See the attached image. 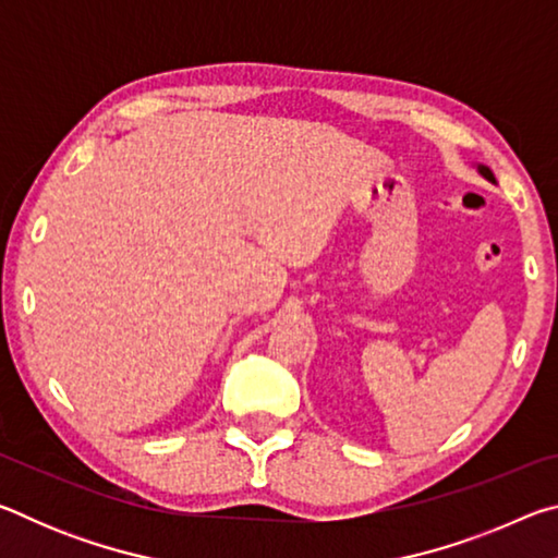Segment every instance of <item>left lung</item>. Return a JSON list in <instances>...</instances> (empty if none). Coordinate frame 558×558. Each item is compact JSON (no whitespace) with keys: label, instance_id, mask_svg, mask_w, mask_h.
Listing matches in <instances>:
<instances>
[{"label":"left lung","instance_id":"left-lung-1","mask_svg":"<svg viewBox=\"0 0 558 558\" xmlns=\"http://www.w3.org/2000/svg\"><path fill=\"white\" fill-rule=\"evenodd\" d=\"M477 172L483 174V177L487 179V182H495V174H493V169H489V167H485V165H477Z\"/></svg>","mask_w":558,"mask_h":558}]
</instances>
